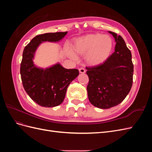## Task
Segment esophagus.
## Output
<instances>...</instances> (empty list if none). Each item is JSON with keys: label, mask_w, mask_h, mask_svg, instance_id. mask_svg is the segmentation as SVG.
<instances>
[{"label": "esophagus", "mask_w": 152, "mask_h": 152, "mask_svg": "<svg viewBox=\"0 0 152 152\" xmlns=\"http://www.w3.org/2000/svg\"><path fill=\"white\" fill-rule=\"evenodd\" d=\"M79 72L80 73H86V70H85L84 68H79Z\"/></svg>", "instance_id": "1"}]
</instances>
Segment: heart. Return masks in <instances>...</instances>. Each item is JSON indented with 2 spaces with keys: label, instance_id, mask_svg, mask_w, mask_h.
<instances>
[{
  "label": "heart",
  "instance_id": "b5f03b06",
  "mask_svg": "<svg viewBox=\"0 0 152 152\" xmlns=\"http://www.w3.org/2000/svg\"><path fill=\"white\" fill-rule=\"evenodd\" d=\"M113 43L108 35L99 34H87L76 39L72 44V49L66 51L70 58L77 60V55L85 56L86 63L96 67L103 65L111 56Z\"/></svg>",
  "mask_w": 152,
  "mask_h": 152
}]
</instances>
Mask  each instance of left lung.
<instances>
[{"mask_svg": "<svg viewBox=\"0 0 152 152\" xmlns=\"http://www.w3.org/2000/svg\"><path fill=\"white\" fill-rule=\"evenodd\" d=\"M115 41V52L103 65L86 68L91 103L101 109L115 107L126 98L132 84V54L121 35L108 31Z\"/></svg>", "mask_w": 152, "mask_h": 152, "instance_id": "1", "label": "left lung"}]
</instances>
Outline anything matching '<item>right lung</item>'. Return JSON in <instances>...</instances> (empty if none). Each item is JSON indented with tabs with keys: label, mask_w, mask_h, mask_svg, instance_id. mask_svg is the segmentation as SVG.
Segmentation results:
<instances>
[{
	"label": "right lung",
	"mask_w": 152,
	"mask_h": 152,
	"mask_svg": "<svg viewBox=\"0 0 152 152\" xmlns=\"http://www.w3.org/2000/svg\"><path fill=\"white\" fill-rule=\"evenodd\" d=\"M66 34L67 31L37 35L23 50L20 67L23 86L31 99L42 107H54L62 103L68 86L79 75L77 69L65 68L59 63L43 68L34 62L41 44L58 42Z\"/></svg>",
	"instance_id": "obj_1"
}]
</instances>
